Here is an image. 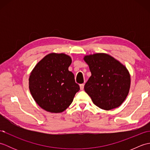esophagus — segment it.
Returning a JSON list of instances; mask_svg holds the SVG:
<instances>
[{"instance_id":"esophagus-1","label":"esophagus","mask_w":150,"mask_h":150,"mask_svg":"<svg viewBox=\"0 0 150 150\" xmlns=\"http://www.w3.org/2000/svg\"><path fill=\"white\" fill-rule=\"evenodd\" d=\"M84 84H80V89H81V90H84Z\"/></svg>"}]
</instances>
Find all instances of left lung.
I'll return each instance as SVG.
<instances>
[{
  "label": "left lung",
  "instance_id": "left-lung-1",
  "mask_svg": "<svg viewBox=\"0 0 150 150\" xmlns=\"http://www.w3.org/2000/svg\"><path fill=\"white\" fill-rule=\"evenodd\" d=\"M91 77L84 90L94 104L104 110L120 106L129 93L131 78L126 67L104 53L85 55Z\"/></svg>",
  "mask_w": 150,
  "mask_h": 150
}]
</instances>
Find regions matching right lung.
Returning <instances> with one entry per match:
<instances>
[{"mask_svg": "<svg viewBox=\"0 0 150 150\" xmlns=\"http://www.w3.org/2000/svg\"><path fill=\"white\" fill-rule=\"evenodd\" d=\"M71 61L66 54L52 53L41 59L30 73V93L37 104L46 111L62 112L80 90L74 75L68 70Z\"/></svg>", "mask_w": 150, "mask_h": 150, "instance_id": "obj_1", "label": "right lung"}]
</instances>
